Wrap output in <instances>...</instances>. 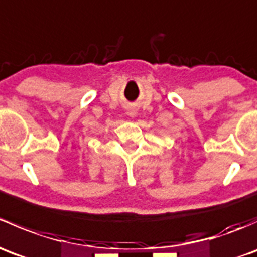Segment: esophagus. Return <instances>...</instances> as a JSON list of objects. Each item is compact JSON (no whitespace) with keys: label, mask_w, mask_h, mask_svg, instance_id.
Instances as JSON below:
<instances>
[{"label":"esophagus","mask_w":257,"mask_h":257,"mask_svg":"<svg viewBox=\"0 0 257 257\" xmlns=\"http://www.w3.org/2000/svg\"><path fill=\"white\" fill-rule=\"evenodd\" d=\"M126 115L131 116V118H136V116H137V110L133 109V108H129V109L126 110Z\"/></svg>","instance_id":"1"}]
</instances>
